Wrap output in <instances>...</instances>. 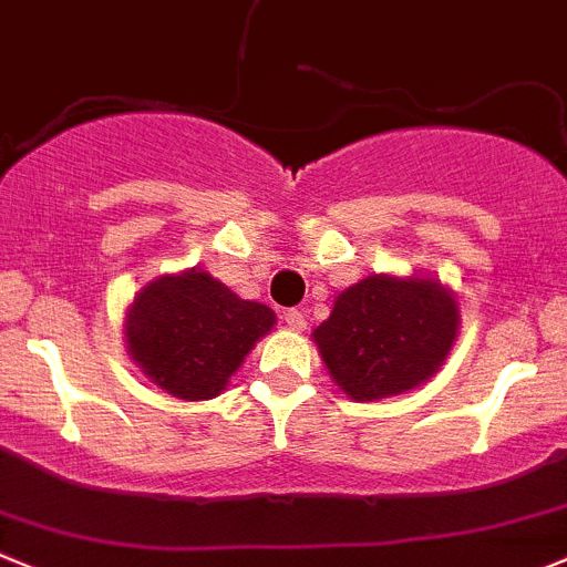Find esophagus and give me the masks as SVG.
<instances>
[{"label":"esophagus","mask_w":567,"mask_h":567,"mask_svg":"<svg viewBox=\"0 0 567 567\" xmlns=\"http://www.w3.org/2000/svg\"><path fill=\"white\" fill-rule=\"evenodd\" d=\"M282 321L288 323V329H293V332H301V329L307 327L305 316H301V310H285Z\"/></svg>","instance_id":"obj_1"}]
</instances>
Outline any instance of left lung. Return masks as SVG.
I'll return each instance as SVG.
<instances>
[{
	"mask_svg": "<svg viewBox=\"0 0 567 567\" xmlns=\"http://www.w3.org/2000/svg\"><path fill=\"white\" fill-rule=\"evenodd\" d=\"M457 329V299L441 279L373 274L334 299L312 338L349 399L377 401L435 377Z\"/></svg>",
	"mask_w": 567,
	"mask_h": 567,
	"instance_id": "1",
	"label": "left lung"
}]
</instances>
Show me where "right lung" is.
I'll return each instance as SVG.
<instances>
[{
	"mask_svg": "<svg viewBox=\"0 0 567 567\" xmlns=\"http://www.w3.org/2000/svg\"><path fill=\"white\" fill-rule=\"evenodd\" d=\"M277 323L202 268L152 279L124 318L126 351L146 379L185 401L216 399L244 357Z\"/></svg>",
	"mask_w": 567,
	"mask_h": 567,
	"instance_id": "right-lung-1",
	"label": "right lung"
}]
</instances>
